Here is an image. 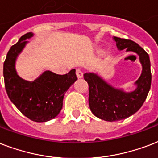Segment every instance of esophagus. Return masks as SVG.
I'll list each match as a JSON object with an SVG mask.
<instances>
[{"mask_svg": "<svg viewBox=\"0 0 158 158\" xmlns=\"http://www.w3.org/2000/svg\"><path fill=\"white\" fill-rule=\"evenodd\" d=\"M76 75L78 78H81L83 77V73L81 71V69H77L76 70Z\"/></svg>", "mask_w": 158, "mask_h": 158, "instance_id": "obj_1", "label": "esophagus"}]
</instances>
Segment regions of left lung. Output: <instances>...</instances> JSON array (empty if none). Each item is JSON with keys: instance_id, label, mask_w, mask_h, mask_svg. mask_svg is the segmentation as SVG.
<instances>
[{"instance_id": "left-lung-1", "label": "left lung", "mask_w": 158, "mask_h": 158, "mask_svg": "<svg viewBox=\"0 0 158 158\" xmlns=\"http://www.w3.org/2000/svg\"><path fill=\"white\" fill-rule=\"evenodd\" d=\"M119 50L136 52L139 56L143 70L131 92L114 88L95 73H85L84 79L89 85V106L94 115L106 121H118L133 115L146 100L151 87V64L148 54L134 41L114 37Z\"/></svg>"}]
</instances>
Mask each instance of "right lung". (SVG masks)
<instances>
[{"label":"right lung","mask_w":158,"mask_h":158,"mask_svg":"<svg viewBox=\"0 0 158 158\" xmlns=\"http://www.w3.org/2000/svg\"><path fill=\"white\" fill-rule=\"evenodd\" d=\"M32 33H27L11 46L3 66L5 86L8 96L17 109L35 122H46L55 118L62 108V101L68 88L77 80L76 70L65 75L45 71L34 81H28L17 75L15 60Z\"/></svg>","instance_id":"obj_1"}]
</instances>
